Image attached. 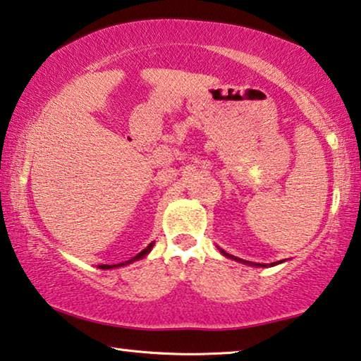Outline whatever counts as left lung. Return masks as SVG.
Returning a JSON list of instances; mask_svg holds the SVG:
<instances>
[{"instance_id":"obj_1","label":"left lung","mask_w":361,"mask_h":361,"mask_svg":"<svg viewBox=\"0 0 361 361\" xmlns=\"http://www.w3.org/2000/svg\"><path fill=\"white\" fill-rule=\"evenodd\" d=\"M220 252H222L224 256H227V257H232V259H235V261L245 262V264H250V266H259V267H264V266H266V264H256V262H251V261H243V259H240V257H235V256H232V255H228V252H225L224 250H220Z\"/></svg>"}]
</instances>
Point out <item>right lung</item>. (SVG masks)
I'll list each match as a JSON object with an SVG mask.
<instances>
[{
  "label": "right lung",
  "mask_w": 361,
  "mask_h": 361,
  "mask_svg": "<svg viewBox=\"0 0 361 361\" xmlns=\"http://www.w3.org/2000/svg\"><path fill=\"white\" fill-rule=\"evenodd\" d=\"M152 245L154 243H150L147 248H144L141 252H137L136 256L134 257H131V259H128V261H125V262H120V264H102L100 266V269H111V267H121V266H126V264H129V262H133V261H136V259H141V257H144L147 255V252L150 251V248H152Z\"/></svg>",
  "instance_id": "obj_1"
}]
</instances>
